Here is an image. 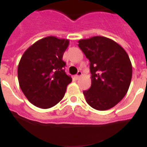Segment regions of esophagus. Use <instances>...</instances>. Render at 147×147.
I'll return each instance as SVG.
<instances>
[{
  "instance_id": "1",
  "label": "esophagus",
  "mask_w": 147,
  "mask_h": 147,
  "mask_svg": "<svg viewBox=\"0 0 147 147\" xmlns=\"http://www.w3.org/2000/svg\"><path fill=\"white\" fill-rule=\"evenodd\" d=\"M81 76H82V72L81 71H78V74L75 75V78H77V79H79Z\"/></svg>"
}]
</instances>
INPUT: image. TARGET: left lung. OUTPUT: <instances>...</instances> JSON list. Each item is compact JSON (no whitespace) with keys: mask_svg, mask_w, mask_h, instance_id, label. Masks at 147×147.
<instances>
[{"mask_svg":"<svg viewBox=\"0 0 147 147\" xmlns=\"http://www.w3.org/2000/svg\"><path fill=\"white\" fill-rule=\"evenodd\" d=\"M78 43L90 61L91 86L83 91L87 103L99 111L113 108L126 94L132 80L127 53L116 42L104 36L80 39Z\"/></svg>","mask_w":147,"mask_h":147,"instance_id":"8db88e82","label":"left lung"}]
</instances>
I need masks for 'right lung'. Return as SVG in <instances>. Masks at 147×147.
Wrapping results in <instances>:
<instances>
[{"label": "right lung", "mask_w": 147, "mask_h": 147, "mask_svg": "<svg viewBox=\"0 0 147 147\" xmlns=\"http://www.w3.org/2000/svg\"><path fill=\"white\" fill-rule=\"evenodd\" d=\"M69 39L47 36L25 50L18 67L19 86L31 103L49 109L61 101L72 81L66 74L63 56Z\"/></svg>", "instance_id": "obj_1"}]
</instances>
